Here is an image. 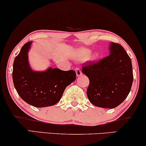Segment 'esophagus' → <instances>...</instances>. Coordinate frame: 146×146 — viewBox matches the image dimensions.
<instances>
[{"mask_svg": "<svg viewBox=\"0 0 146 146\" xmlns=\"http://www.w3.org/2000/svg\"><path fill=\"white\" fill-rule=\"evenodd\" d=\"M75 72H76V75H77V77H79L80 75H82V71H81L79 68H76V69H75Z\"/></svg>", "mask_w": 146, "mask_h": 146, "instance_id": "34e87169", "label": "esophagus"}]
</instances>
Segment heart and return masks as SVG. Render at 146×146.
Listing matches in <instances>:
<instances>
[{
	"mask_svg": "<svg viewBox=\"0 0 146 146\" xmlns=\"http://www.w3.org/2000/svg\"><path fill=\"white\" fill-rule=\"evenodd\" d=\"M90 52L89 50L88 49H82V50H81V55L84 57H88L90 55ZM97 54H94V58H96V57H97Z\"/></svg>",
	"mask_w": 146,
	"mask_h": 146,
	"instance_id": "1",
	"label": "heart"
}]
</instances>
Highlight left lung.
Masks as SVG:
<instances>
[{
    "label": "left lung",
    "instance_id": "8db88e82",
    "mask_svg": "<svg viewBox=\"0 0 146 146\" xmlns=\"http://www.w3.org/2000/svg\"><path fill=\"white\" fill-rule=\"evenodd\" d=\"M110 54L95 62L84 64L82 73L89 78L87 95L98 107L113 108L129 94L133 75L130 57L123 47L112 42Z\"/></svg>",
    "mask_w": 146,
    "mask_h": 146
}]
</instances>
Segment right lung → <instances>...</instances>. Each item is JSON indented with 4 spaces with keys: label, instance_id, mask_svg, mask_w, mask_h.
I'll return each instance as SVG.
<instances>
[{
    "label": "right lung",
    "instance_id": "add662e5",
    "mask_svg": "<svg viewBox=\"0 0 146 146\" xmlns=\"http://www.w3.org/2000/svg\"><path fill=\"white\" fill-rule=\"evenodd\" d=\"M32 42L25 43L15 58L13 81L18 94L27 104L37 108L53 106L59 102L63 92L76 79L73 70L49 68L44 72L34 71L29 65L27 52Z\"/></svg>",
    "mask_w": 146,
    "mask_h": 146
}]
</instances>
